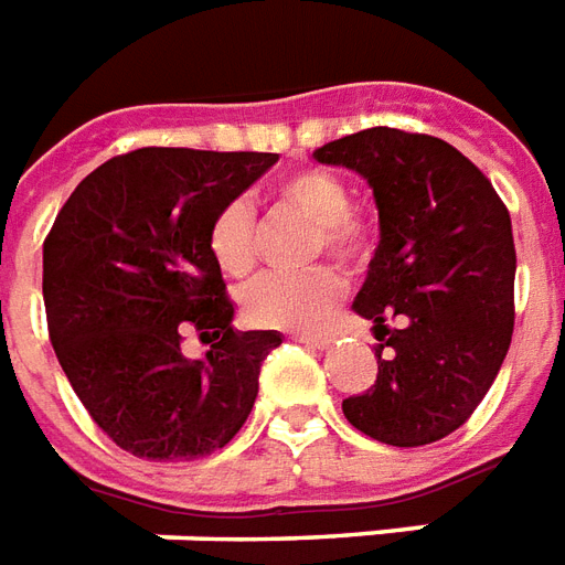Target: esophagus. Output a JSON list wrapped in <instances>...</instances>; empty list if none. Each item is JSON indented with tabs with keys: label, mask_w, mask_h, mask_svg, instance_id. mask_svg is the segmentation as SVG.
<instances>
[{
	"label": "esophagus",
	"mask_w": 565,
	"mask_h": 565,
	"mask_svg": "<svg viewBox=\"0 0 565 565\" xmlns=\"http://www.w3.org/2000/svg\"><path fill=\"white\" fill-rule=\"evenodd\" d=\"M294 341H299L305 347H315V350L332 347V335H326V332H299V335H294Z\"/></svg>",
	"instance_id": "esophagus-1"
}]
</instances>
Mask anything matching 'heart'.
<instances>
[{
    "mask_svg": "<svg viewBox=\"0 0 565 565\" xmlns=\"http://www.w3.org/2000/svg\"><path fill=\"white\" fill-rule=\"evenodd\" d=\"M269 200L278 209L296 212L315 224L311 254H329L338 263L365 257L374 239V224L353 206V191L344 179L326 170H296L275 179ZM254 212L245 200L233 198L212 215L209 254L230 278H245L254 269ZM344 281L332 266H311L305 271H278L254 281L245 290V317L260 329H311L338 302Z\"/></svg>",
    "mask_w": 565,
    "mask_h": 565,
    "instance_id": "heart-1",
    "label": "heart"
}]
</instances>
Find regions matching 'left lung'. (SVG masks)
Returning <instances> with one entry per match:
<instances>
[{
    "label": "left lung",
    "mask_w": 565,
    "mask_h": 565,
    "mask_svg": "<svg viewBox=\"0 0 565 565\" xmlns=\"http://www.w3.org/2000/svg\"><path fill=\"white\" fill-rule=\"evenodd\" d=\"M315 158L367 179L380 212V245L353 302L374 323L377 380L341 404L347 422L388 446L443 440L488 395L512 344L509 212L440 137L367 128Z\"/></svg>",
    "instance_id": "left-lung-1"
}]
</instances>
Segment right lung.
<instances>
[{
    "instance_id": "obj_1",
    "label": "right lung",
    "mask_w": 565,
    "mask_h": 565,
    "mask_svg": "<svg viewBox=\"0 0 565 565\" xmlns=\"http://www.w3.org/2000/svg\"><path fill=\"white\" fill-rule=\"evenodd\" d=\"M271 152L146 146L92 170L44 239V308L65 377L119 449L191 461L224 449L257 398L278 332H236L209 224ZM198 328L213 347L181 353Z\"/></svg>"
}]
</instances>
